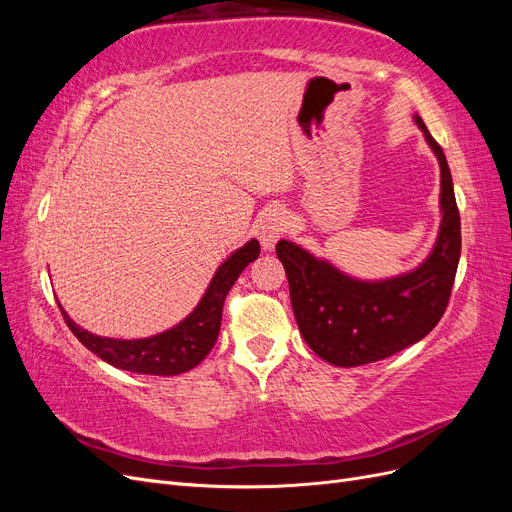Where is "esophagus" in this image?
<instances>
[{
    "mask_svg": "<svg viewBox=\"0 0 512 512\" xmlns=\"http://www.w3.org/2000/svg\"><path fill=\"white\" fill-rule=\"evenodd\" d=\"M290 220H288V213L280 207L269 209L260 215V220L256 224V235L262 243L265 250H273L275 243L284 237V232L288 230Z\"/></svg>",
    "mask_w": 512,
    "mask_h": 512,
    "instance_id": "esophagus-1",
    "label": "esophagus"
}]
</instances>
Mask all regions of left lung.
<instances>
[{
	"label": "left lung",
	"instance_id": "obj_1",
	"mask_svg": "<svg viewBox=\"0 0 512 512\" xmlns=\"http://www.w3.org/2000/svg\"><path fill=\"white\" fill-rule=\"evenodd\" d=\"M440 162L438 241L421 267L391 280L363 282L290 241L275 245L290 286V303L307 346L337 367L386 359L423 339L451 299L461 254V220L451 168L421 117H414Z\"/></svg>",
	"mask_w": 512,
	"mask_h": 512
}]
</instances>
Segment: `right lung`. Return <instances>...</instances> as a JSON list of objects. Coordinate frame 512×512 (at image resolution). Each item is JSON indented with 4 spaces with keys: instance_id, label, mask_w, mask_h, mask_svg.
I'll use <instances>...</instances> for the list:
<instances>
[{
    "instance_id": "1",
    "label": "right lung",
    "mask_w": 512,
    "mask_h": 512,
    "mask_svg": "<svg viewBox=\"0 0 512 512\" xmlns=\"http://www.w3.org/2000/svg\"><path fill=\"white\" fill-rule=\"evenodd\" d=\"M260 254V243L256 239L247 241L222 267L215 271L213 280L196 305L194 312L181 320L177 327L143 339H113L100 337L81 329L59 305L64 320L76 339L100 356L108 365L134 371V374L149 376H177L196 367L211 352L220 333L224 299L232 284L237 282L241 271L254 262Z\"/></svg>"
}]
</instances>
